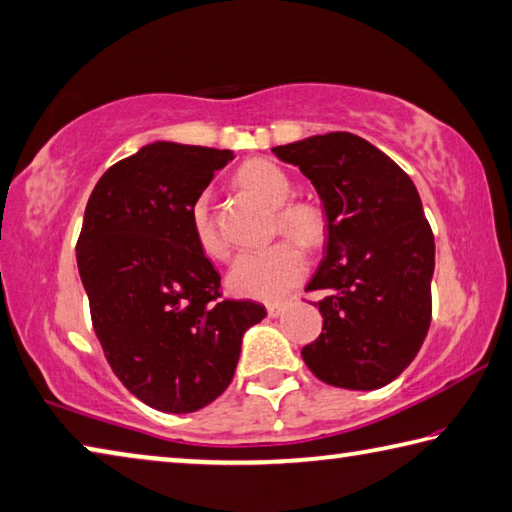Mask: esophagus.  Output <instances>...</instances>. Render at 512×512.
<instances>
[{
    "instance_id": "34e87169",
    "label": "esophagus",
    "mask_w": 512,
    "mask_h": 512,
    "mask_svg": "<svg viewBox=\"0 0 512 512\" xmlns=\"http://www.w3.org/2000/svg\"><path fill=\"white\" fill-rule=\"evenodd\" d=\"M283 311H286V304H267V315L270 317H279Z\"/></svg>"
}]
</instances>
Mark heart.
Listing matches in <instances>:
<instances>
[{
	"mask_svg": "<svg viewBox=\"0 0 512 512\" xmlns=\"http://www.w3.org/2000/svg\"><path fill=\"white\" fill-rule=\"evenodd\" d=\"M242 188L274 208V233L295 239L304 249L320 247L326 238V217L320 206L295 197V183L279 163L270 158H251L236 172ZM190 226L197 247L211 258H226L229 247L217 231L211 195L201 192L190 206ZM295 241V242H296ZM294 242V243H295ZM289 240L274 242L265 249L240 254L226 274V288L238 297L279 299L306 274V256Z\"/></svg>",
	"mask_w": 512,
	"mask_h": 512,
	"instance_id": "1",
	"label": "heart"
}]
</instances>
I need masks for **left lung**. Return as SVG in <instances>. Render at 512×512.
Returning <instances> with one entry per match:
<instances>
[{
  "mask_svg": "<svg viewBox=\"0 0 512 512\" xmlns=\"http://www.w3.org/2000/svg\"><path fill=\"white\" fill-rule=\"evenodd\" d=\"M311 179L326 251L306 290H324L320 338L301 349L317 379L376 390L413 363L431 326L433 231L408 174L347 131L274 147Z\"/></svg>",
  "mask_w": 512,
  "mask_h": 512,
  "instance_id": "8db88e82",
  "label": "left lung"
}]
</instances>
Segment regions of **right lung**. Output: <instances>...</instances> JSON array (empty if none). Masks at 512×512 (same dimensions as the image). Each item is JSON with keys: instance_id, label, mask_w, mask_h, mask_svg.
I'll return each instance as SVG.
<instances>
[{"instance_id": "right-lung-1", "label": "right lung", "mask_w": 512, "mask_h": 512, "mask_svg": "<svg viewBox=\"0 0 512 512\" xmlns=\"http://www.w3.org/2000/svg\"><path fill=\"white\" fill-rule=\"evenodd\" d=\"M231 149L152 142L108 167L88 199L77 265L104 356L133 397L195 413L229 388L256 301L220 299L190 206Z\"/></svg>"}]
</instances>
